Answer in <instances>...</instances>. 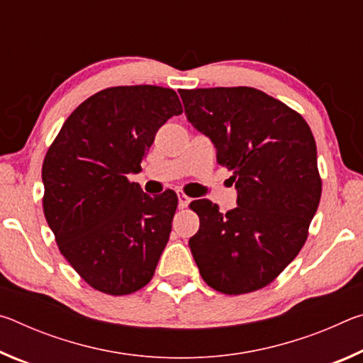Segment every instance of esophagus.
I'll list each match as a JSON object with an SVG mask.
<instances>
[{
  "label": "esophagus",
  "instance_id": "esophagus-1",
  "mask_svg": "<svg viewBox=\"0 0 363 363\" xmlns=\"http://www.w3.org/2000/svg\"><path fill=\"white\" fill-rule=\"evenodd\" d=\"M177 199H179V208H186L190 203V199L184 192H177Z\"/></svg>",
  "mask_w": 363,
  "mask_h": 363
}]
</instances>
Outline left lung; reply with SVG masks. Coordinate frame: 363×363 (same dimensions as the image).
Instances as JSON below:
<instances>
[{
  "label": "left lung",
  "instance_id": "left-lung-1",
  "mask_svg": "<svg viewBox=\"0 0 363 363\" xmlns=\"http://www.w3.org/2000/svg\"><path fill=\"white\" fill-rule=\"evenodd\" d=\"M187 120L216 147L232 171L237 208L190 203L200 229L189 240L200 275L224 294L269 285L303 248L318 208L322 179L309 125L298 112L259 89H182Z\"/></svg>",
  "mask_w": 363,
  "mask_h": 363
}]
</instances>
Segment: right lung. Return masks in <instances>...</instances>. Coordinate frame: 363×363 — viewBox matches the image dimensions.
Returning a JSON list of instances; mask_svg holds the SVG:
<instances>
[{
    "label": "right lung",
    "instance_id": "right-lung-1",
    "mask_svg": "<svg viewBox=\"0 0 363 363\" xmlns=\"http://www.w3.org/2000/svg\"><path fill=\"white\" fill-rule=\"evenodd\" d=\"M179 97L152 84L102 89L73 110L43 162V211L57 247L94 290L121 296L152 280L177 208L150 196L139 173L157 131L181 115Z\"/></svg>",
    "mask_w": 363,
    "mask_h": 363
}]
</instances>
